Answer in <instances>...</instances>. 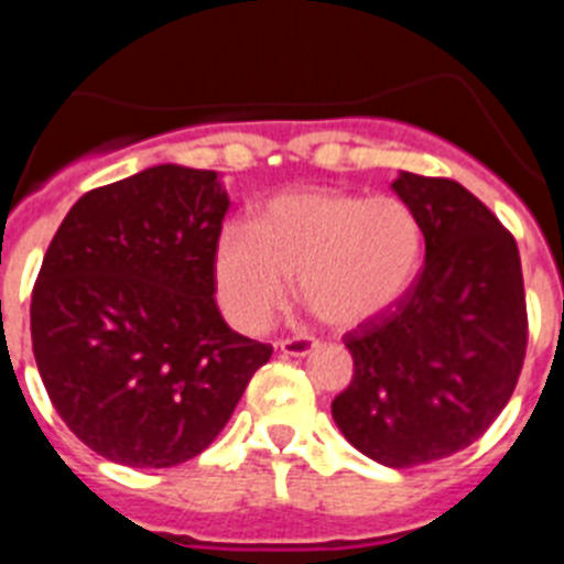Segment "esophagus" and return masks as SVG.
Here are the masks:
<instances>
[{
    "label": "esophagus",
    "mask_w": 564,
    "mask_h": 564,
    "mask_svg": "<svg viewBox=\"0 0 564 564\" xmlns=\"http://www.w3.org/2000/svg\"><path fill=\"white\" fill-rule=\"evenodd\" d=\"M313 347H318V341L313 336H291L279 341V350L285 352V356H307Z\"/></svg>",
    "instance_id": "34e87169"
}]
</instances>
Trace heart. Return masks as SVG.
Returning a JSON list of instances; mask_svg holds the SVG:
<instances>
[{
	"label": "heart",
	"mask_w": 564,
	"mask_h": 564,
	"mask_svg": "<svg viewBox=\"0 0 564 564\" xmlns=\"http://www.w3.org/2000/svg\"><path fill=\"white\" fill-rule=\"evenodd\" d=\"M423 228L410 203L341 192H296L268 203L251 228L217 242V285L239 325L259 330L285 305L288 279L327 325H358L415 282Z\"/></svg>",
	"instance_id": "1"
}]
</instances>
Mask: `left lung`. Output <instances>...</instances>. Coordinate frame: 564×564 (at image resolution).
I'll return each instance as SVG.
<instances>
[{"mask_svg": "<svg viewBox=\"0 0 564 564\" xmlns=\"http://www.w3.org/2000/svg\"><path fill=\"white\" fill-rule=\"evenodd\" d=\"M426 259L390 311L344 333L352 381L333 421L361 455L390 468L466 449L520 381L528 311L520 251L506 226L449 177L401 172Z\"/></svg>", "mask_w": 564, "mask_h": 564, "instance_id": "obj_1", "label": "left lung"}]
</instances>
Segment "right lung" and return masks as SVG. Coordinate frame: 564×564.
Segmentation results:
<instances>
[{
  "mask_svg": "<svg viewBox=\"0 0 564 564\" xmlns=\"http://www.w3.org/2000/svg\"><path fill=\"white\" fill-rule=\"evenodd\" d=\"M226 212L217 174L163 163L84 194L50 239L33 356L69 432L107 460L197 457L271 358L214 302Z\"/></svg>",
  "mask_w": 564,
  "mask_h": 564,
  "instance_id": "1",
  "label": "right lung"
}]
</instances>
